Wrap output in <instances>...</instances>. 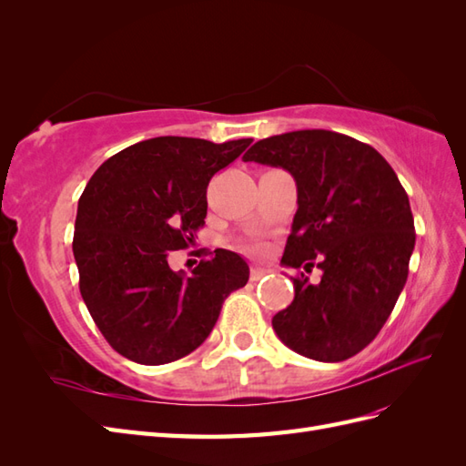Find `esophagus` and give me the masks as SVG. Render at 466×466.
<instances>
[{
    "label": "esophagus",
    "mask_w": 466,
    "mask_h": 466,
    "mask_svg": "<svg viewBox=\"0 0 466 466\" xmlns=\"http://www.w3.org/2000/svg\"><path fill=\"white\" fill-rule=\"evenodd\" d=\"M268 272H270V270H266V268H262V266H252V268H250V279H252V281H258V279L264 278Z\"/></svg>",
    "instance_id": "obj_1"
}]
</instances>
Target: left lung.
<instances>
[{
    "instance_id": "left-lung-1",
    "label": "left lung",
    "mask_w": 466,
    "mask_h": 466,
    "mask_svg": "<svg viewBox=\"0 0 466 466\" xmlns=\"http://www.w3.org/2000/svg\"><path fill=\"white\" fill-rule=\"evenodd\" d=\"M245 161L281 167L298 185V211L281 264L295 298L272 319L279 340L317 361L356 356L383 329L406 284L416 231L408 194L383 155L330 130L257 142Z\"/></svg>"
}]
</instances>
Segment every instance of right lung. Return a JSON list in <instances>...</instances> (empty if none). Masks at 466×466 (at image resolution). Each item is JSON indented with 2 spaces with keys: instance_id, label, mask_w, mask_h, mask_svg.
<instances>
[{
  "instance_id": "obj_1",
  "label": "right lung",
  "mask_w": 466,
  "mask_h": 466,
  "mask_svg": "<svg viewBox=\"0 0 466 466\" xmlns=\"http://www.w3.org/2000/svg\"><path fill=\"white\" fill-rule=\"evenodd\" d=\"M250 142L151 137L112 155L87 182L74 235L79 291L120 356L144 365L188 356L225 298L248 281L247 262L231 250L204 252L192 276L173 272L168 255L204 228L211 177Z\"/></svg>"
}]
</instances>
